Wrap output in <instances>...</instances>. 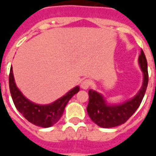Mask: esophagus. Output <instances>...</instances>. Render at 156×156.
<instances>
[{"label": "esophagus", "instance_id": "esophagus-1", "mask_svg": "<svg viewBox=\"0 0 156 156\" xmlns=\"http://www.w3.org/2000/svg\"><path fill=\"white\" fill-rule=\"evenodd\" d=\"M90 84H91L90 80H88V79H84V80H83V81L80 83V87H81L83 89H88V88H89Z\"/></svg>", "mask_w": 156, "mask_h": 156}]
</instances>
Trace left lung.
I'll list each match as a JSON object with an SVG mask.
<instances>
[{
  "label": "left lung",
  "instance_id": "1",
  "mask_svg": "<svg viewBox=\"0 0 156 156\" xmlns=\"http://www.w3.org/2000/svg\"><path fill=\"white\" fill-rule=\"evenodd\" d=\"M138 62L143 73V83L140 89L133 98L119 104H109L102 94L94 89H89V101L87 112L92 121L98 126L106 129L124 124L134 115L140 105L149 80L147 61L143 50H141Z\"/></svg>",
  "mask_w": 156,
  "mask_h": 156
}]
</instances>
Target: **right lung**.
<instances>
[{"instance_id":"add662e5","label":"right lung","mask_w":156,"mask_h":156,"mask_svg":"<svg viewBox=\"0 0 156 156\" xmlns=\"http://www.w3.org/2000/svg\"><path fill=\"white\" fill-rule=\"evenodd\" d=\"M9 87L16 108L22 116L37 126L48 128L58 123L63 115L65 107L72 97L79 91L76 86L61 98L48 105H38L26 98L16 84L12 67L9 75Z\"/></svg>"}]
</instances>
